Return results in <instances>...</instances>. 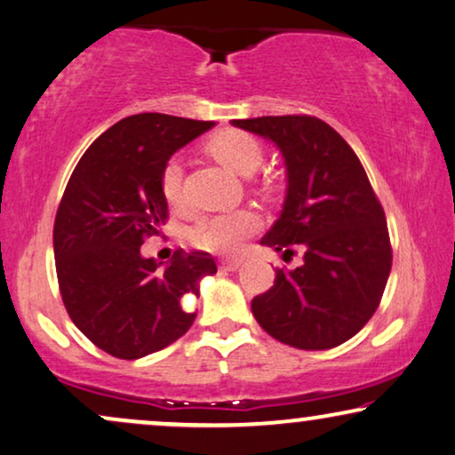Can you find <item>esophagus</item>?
I'll list each match as a JSON object with an SVG mask.
<instances>
[{"instance_id":"1","label":"esophagus","mask_w":455,"mask_h":455,"mask_svg":"<svg viewBox=\"0 0 455 455\" xmlns=\"http://www.w3.org/2000/svg\"><path fill=\"white\" fill-rule=\"evenodd\" d=\"M242 265V261L240 259H221L220 261V267L223 269V271H235Z\"/></svg>"}]
</instances>
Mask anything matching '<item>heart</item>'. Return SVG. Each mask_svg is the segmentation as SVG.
<instances>
[{
  "instance_id": "1",
  "label": "heart",
  "mask_w": 455,
  "mask_h": 455,
  "mask_svg": "<svg viewBox=\"0 0 455 455\" xmlns=\"http://www.w3.org/2000/svg\"><path fill=\"white\" fill-rule=\"evenodd\" d=\"M204 152L213 161L240 177L255 175L263 164L265 150L261 141L242 129H223L204 144ZM158 190L169 209L180 211L186 206L184 167L177 158H169L158 175ZM252 192L263 203H275L280 196L278 181L271 177H259L252 181ZM261 229V217L251 209H240L226 215H203L186 229V238L200 251L217 255H234L251 235Z\"/></svg>"
}]
</instances>
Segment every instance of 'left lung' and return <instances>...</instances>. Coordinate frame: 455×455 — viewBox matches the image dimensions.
I'll return each instance as SVG.
<instances>
[{
  "instance_id": "left-lung-1",
  "label": "left lung",
  "mask_w": 455,
  "mask_h": 455,
  "mask_svg": "<svg viewBox=\"0 0 455 455\" xmlns=\"http://www.w3.org/2000/svg\"><path fill=\"white\" fill-rule=\"evenodd\" d=\"M278 146L288 192L261 244L303 265L275 269L274 286L252 299L259 326L305 351L343 345L379 309L391 274L387 217L363 164L328 123L311 115L232 121Z\"/></svg>"
}]
</instances>
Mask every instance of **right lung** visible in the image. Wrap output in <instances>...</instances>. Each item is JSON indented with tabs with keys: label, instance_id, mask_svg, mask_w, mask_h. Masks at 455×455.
Wrapping results in <instances>:
<instances>
[{
	"label": "right lung",
	"instance_id": "obj_1",
	"mask_svg": "<svg viewBox=\"0 0 455 455\" xmlns=\"http://www.w3.org/2000/svg\"><path fill=\"white\" fill-rule=\"evenodd\" d=\"M213 121L141 112L93 141L70 175L54 221L58 286L70 320L98 349L140 359L184 336L196 317L184 297L215 274L209 252L175 251L167 267L140 246L169 220L163 164Z\"/></svg>",
	"mask_w": 455,
	"mask_h": 455
}]
</instances>
